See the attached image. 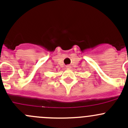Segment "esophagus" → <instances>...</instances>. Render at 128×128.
Here are the masks:
<instances>
[{"label": "esophagus", "instance_id": "34e87169", "mask_svg": "<svg viewBox=\"0 0 128 128\" xmlns=\"http://www.w3.org/2000/svg\"><path fill=\"white\" fill-rule=\"evenodd\" d=\"M66 68H67V69H70V68H71V66H69V65H68V66H66Z\"/></svg>", "mask_w": 128, "mask_h": 128}]
</instances>
